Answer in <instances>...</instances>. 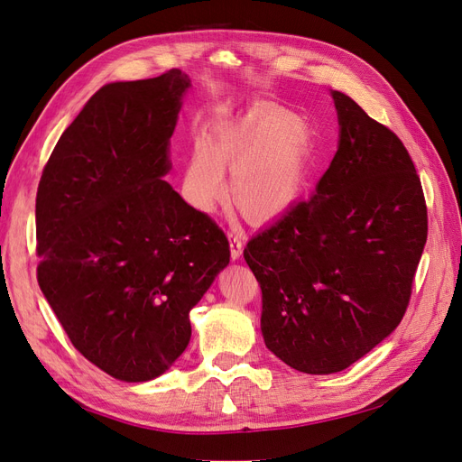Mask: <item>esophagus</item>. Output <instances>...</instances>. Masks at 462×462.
Returning <instances> with one entry per match:
<instances>
[{
	"instance_id": "obj_1",
	"label": "esophagus",
	"mask_w": 462,
	"mask_h": 462,
	"mask_svg": "<svg viewBox=\"0 0 462 462\" xmlns=\"http://www.w3.org/2000/svg\"><path fill=\"white\" fill-rule=\"evenodd\" d=\"M229 243H231V257L233 260H238V257L243 255V248H245L243 235L229 233Z\"/></svg>"
}]
</instances>
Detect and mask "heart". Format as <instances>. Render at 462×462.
Listing matches in <instances>:
<instances>
[{
	"label": "heart",
	"mask_w": 462,
	"mask_h": 462,
	"mask_svg": "<svg viewBox=\"0 0 462 462\" xmlns=\"http://www.w3.org/2000/svg\"><path fill=\"white\" fill-rule=\"evenodd\" d=\"M293 123L288 109L265 107L221 128L210 142L195 140L183 167V195L195 208L212 210L227 197L229 171L236 205L246 214L282 212L303 188L310 153L307 128Z\"/></svg>",
	"instance_id": "obj_1"
}]
</instances>
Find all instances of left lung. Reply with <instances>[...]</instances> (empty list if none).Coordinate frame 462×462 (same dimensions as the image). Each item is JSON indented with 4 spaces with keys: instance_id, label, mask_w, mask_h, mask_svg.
Returning a JSON list of instances; mask_svg holds the SVG:
<instances>
[{
    "instance_id": "8db88e82",
    "label": "left lung",
    "mask_w": 462,
    "mask_h": 462,
    "mask_svg": "<svg viewBox=\"0 0 462 462\" xmlns=\"http://www.w3.org/2000/svg\"><path fill=\"white\" fill-rule=\"evenodd\" d=\"M339 147L317 193L252 236L267 348L303 374H337L402 322L427 243V202L402 140L339 90Z\"/></svg>"
}]
</instances>
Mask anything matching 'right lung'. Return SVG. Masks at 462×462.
<instances>
[{"label":"right lung","instance_id":"add662e5","mask_svg":"<svg viewBox=\"0 0 462 462\" xmlns=\"http://www.w3.org/2000/svg\"><path fill=\"white\" fill-rule=\"evenodd\" d=\"M189 78L102 87L66 128L35 199L38 282L71 345L126 383L186 350L189 310L229 263L216 221L162 176Z\"/></svg>","mask_w":462,"mask_h":462}]
</instances>
